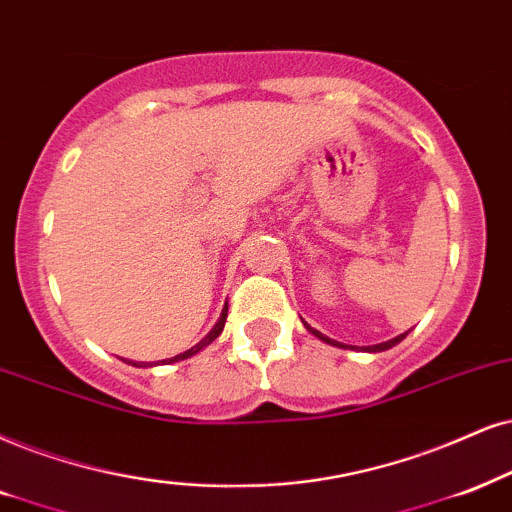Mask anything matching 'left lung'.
Instances as JSON below:
<instances>
[{
	"mask_svg": "<svg viewBox=\"0 0 512 512\" xmlns=\"http://www.w3.org/2000/svg\"><path fill=\"white\" fill-rule=\"evenodd\" d=\"M304 323V321H302ZM304 328H307L309 333H314L316 338L319 340H323L326 342V345H335V347H342V349H347V345H342V342H335V340H331V338H326V335H321L319 331H314L312 326H307V323H304ZM406 338V333H401V335H397V338H392V340H387V342H380V345H371V347H361V349H366V352H385V349H390V347H394V345H399L401 340Z\"/></svg>",
	"mask_w": 512,
	"mask_h": 512,
	"instance_id": "1",
	"label": "left lung"
}]
</instances>
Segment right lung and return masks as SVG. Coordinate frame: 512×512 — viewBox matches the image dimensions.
<instances>
[{"label": "right lung", "instance_id": "add662e5", "mask_svg": "<svg viewBox=\"0 0 512 512\" xmlns=\"http://www.w3.org/2000/svg\"><path fill=\"white\" fill-rule=\"evenodd\" d=\"M226 309H229V304H224V309H222V316H219V321L215 323V328H212V331L208 333V335H205V338L203 340H200L198 342V345H193L191 349H186V352H181V354H177V357H172V359H165L163 361V364H174V361H181V359H189V357H193V354H198L200 352V349H205V347H208L210 345V342L212 340H217L219 338V333H222L224 331V323H226ZM132 366H148V364H132ZM153 366V364H151Z\"/></svg>", "mask_w": 512, "mask_h": 512}]
</instances>
